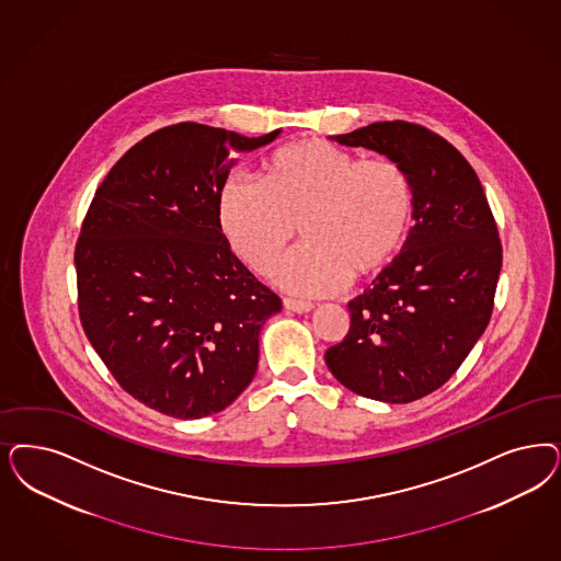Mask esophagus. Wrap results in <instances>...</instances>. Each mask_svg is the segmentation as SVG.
<instances>
[{
	"mask_svg": "<svg viewBox=\"0 0 561 561\" xmlns=\"http://www.w3.org/2000/svg\"><path fill=\"white\" fill-rule=\"evenodd\" d=\"M284 309L291 312H310L314 309V305L309 300H296V298H284Z\"/></svg>",
	"mask_w": 561,
	"mask_h": 561,
	"instance_id": "obj_1",
	"label": "esophagus"
}]
</instances>
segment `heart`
Returning a JSON list of instances; mask_svg holds the SVG:
<instances>
[{
    "mask_svg": "<svg viewBox=\"0 0 561 561\" xmlns=\"http://www.w3.org/2000/svg\"><path fill=\"white\" fill-rule=\"evenodd\" d=\"M412 215L414 188L398 161H360L319 138L271 154L261 184L232 178L217 196L221 232L261 275L277 265L300 228L305 244L275 271V282L305 296L333 294L352 275L387 270L407 244Z\"/></svg>",
    "mask_w": 561,
    "mask_h": 561,
    "instance_id": "1",
    "label": "heart"
}]
</instances>
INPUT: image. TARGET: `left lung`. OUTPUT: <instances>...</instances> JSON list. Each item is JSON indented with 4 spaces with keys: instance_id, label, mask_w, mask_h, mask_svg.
<instances>
[{
    "instance_id": "8db88e82",
    "label": "left lung",
    "mask_w": 561,
    "mask_h": 561,
    "mask_svg": "<svg viewBox=\"0 0 561 561\" xmlns=\"http://www.w3.org/2000/svg\"><path fill=\"white\" fill-rule=\"evenodd\" d=\"M398 161L414 188V226L373 288L350 300L344 342L325 352L350 391L408 404L444 386L489 325L502 242L481 180L445 138L410 122L331 136Z\"/></svg>"
}]
</instances>
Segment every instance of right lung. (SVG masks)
I'll return each mask as SVG.
<instances>
[{
    "mask_svg": "<svg viewBox=\"0 0 561 561\" xmlns=\"http://www.w3.org/2000/svg\"><path fill=\"white\" fill-rule=\"evenodd\" d=\"M247 138L182 122L142 138L99 186L75 252L80 323L117 383L193 421L230 407L282 300L230 249L217 196Z\"/></svg>",
    "mask_w": 561,
    "mask_h": 561,
    "instance_id": "1",
    "label": "right lung"
}]
</instances>
